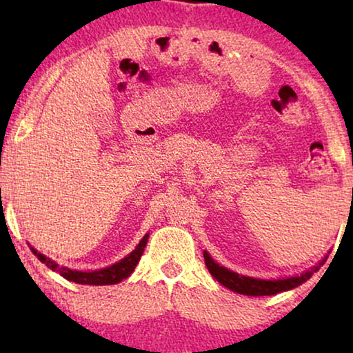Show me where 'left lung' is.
Here are the masks:
<instances>
[{
    "label": "left lung",
    "mask_w": 353,
    "mask_h": 353,
    "mask_svg": "<svg viewBox=\"0 0 353 353\" xmlns=\"http://www.w3.org/2000/svg\"><path fill=\"white\" fill-rule=\"evenodd\" d=\"M204 260L212 276H214L220 284H223L225 288L231 289L233 292L244 294V296H273V294L289 291L301 286L302 283H305L307 279L312 278L313 273H316L323 263L326 262V259H323L316 267H313L308 272L302 273L301 276H291L284 279H259V278H250L244 276V274L234 273L231 270L221 267L210 257L209 252H204Z\"/></svg>",
    "instance_id": "left-lung-1"
}]
</instances>
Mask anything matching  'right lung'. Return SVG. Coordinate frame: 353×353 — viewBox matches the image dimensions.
Instances as JSON below:
<instances>
[{
  "label": "right lung",
  "mask_w": 353,
  "mask_h": 353,
  "mask_svg": "<svg viewBox=\"0 0 353 353\" xmlns=\"http://www.w3.org/2000/svg\"><path fill=\"white\" fill-rule=\"evenodd\" d=\"M148 238L149 234L144 236V238L139 241L137 248H134L133 252H130L127 257L120 260V262L110 265V267L94 270V272H79V270L59 267V265L52 262L51 259H48L46 255H43L38 252L37 249H33L32 245L30 249L41 263H45L48 268H51L52 272H57L62 278L69 279V281H74L79 284H91V286H105V284H117L133 273L134 267H137V263L139 262V259H141V255L144 252V248H146Z\"/></svg>",
  "instance_id": "1"
}]
</instances>
